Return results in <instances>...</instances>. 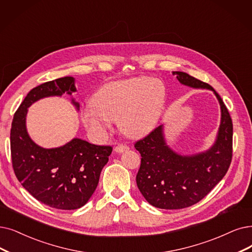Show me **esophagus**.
<instances>
[{
	"instance_id": "obj_1",
	"label": "esophagus",
	"mask_w": 252,
	"mask_h": 252,
	"mask_svg": "<svg viewBox=\"0 0 252 252\" xmlns=\"http://www.w3.org/2000/svg\"><path fill=\"white\" fill-rule=\"evenodd\" d=\"M127 150H129V147L126 146V145H119V146H117L115 148V151H116L117 153H123V152H125V151H127Z\"/></svg>"
}]
</instances>
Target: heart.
I'll return each mask as SVG.
<instances>
[{
    "label": "heart",
    "mask_w": 252,
    "mask_h": 252,
    "mask_svg": "<svg viewBox=\"0 0 252 252\" xmlns=\"http://www.w3.org/2000/svg\"><path fill=\"white\" fill-rule=\"evenodd\" d=\"M164 103L165 88L160 80L136 76L100 88L93 105L82 110V121L97 137H103L119 120L127 135L142 137L157 126Z\"/></svg>",
    "instance_id": "b5f03b06"
}]
</instances>
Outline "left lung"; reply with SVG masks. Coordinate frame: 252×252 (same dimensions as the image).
Instances as JSON below:
<instances>
[{
	"label": "left lung",
	"instance_id": "obj_1",
	"mask_svg": "<svg viewBox=\"0 0 252 252\" xmlns=\"http://www.w3.org/2000/svg\"><path fill=\"white\" fill-rule=\"evenodd\" d=\"M179 82L193 89L212 91L221 109L213 146L204 152L181 155L165 140L160 125L134 147L140 153L136 184L147 202L156 208L177 210L203 199L225 176L233 156V123L222 99L210 85L182 71H174Z\"/></svg>",
	"mask_w": 252,
	"mask_h": 252
}]
</instances>
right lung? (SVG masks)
Listing matches in <instances>:
<instances>
[{"label": "right lung", "mask_w": 252, "mask_h": 252, "mask_svg": "<svg viewBox=\"0 0 252 252\" xmlns=\"http://www.w3.org/2000/svg\"><path fill=\"white\" fill-rule=\"evenodd\" d=\"M75 79L65 76L40 85L28 93L13 117L10 148L15 176L28 192L55 209L75 210L85 206L98 185L99 177L113 148L73 138L64 146L45 149L30 137L26 120L28 108L38 100L71 96ZM76 110L79 103L71 98Z\"/></svg>", "instance_id": "obj_1"}]
</instances>
